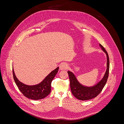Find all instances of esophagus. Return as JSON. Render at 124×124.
Wrapping results in <instances>:
<instances>
[{
    "mask_svg": "<svg viewBox=\"0 0 124 124\" xmlns=\"http://www.w3.org/2000/svg\"><path fill=\"white\" fill-rule=\"evenodd\" d=\"M67 64L65 62H62V63L61 65L59 66V69L60 70H66L67 68Z\"/></svg>",
    "mask_w": 124,
    "mask_h": 124,
    "instance_id": "1",
    "label": "esophagus"
}]
</instances>
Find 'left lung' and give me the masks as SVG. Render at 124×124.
I'll list each match as a JSON object with an SVG mask.
<instances>
[{"label":"left lung","instance_id":"left-lung-1","mask_svg":"<svg viewBox=\"0 0 124 124\" xmlns=\"http://www.w3.org/2000/svg\"><path fill=\"white\" fill-rule=\"evenodd\" d=\"M99 46L107 55V70L103 78L98 83L92 86H86L81 84L77 80L75 75L71 71H68L71 92L73 95L78 100H87L95 98L102 91L106 85L109 73L110 62L109 57L106 50L102 45L99 44Z\"/></svg>","mask_w":124,"mask_h":124}]
</instances>
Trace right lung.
<instances>
[{
    "mask_svg": "<svg viewBox=\"0 0 124 124\" xmlns=\"http://www.w3.org/2000/svg\"><path fill=\"white\" fill-rule=\"evenodd\" d=\"M59 67L52 71L40 83L35 85H27L17 79L13 68V75L15 82L21 92L27 98L33 100H39L46 97L51 93V83L57 74Z\"/></svg>",
    "mask_w": 124,
    "mask_h": 124,
    "instance_id": "right-lung-1",
    "label": "right lung"
}]
</instances>
